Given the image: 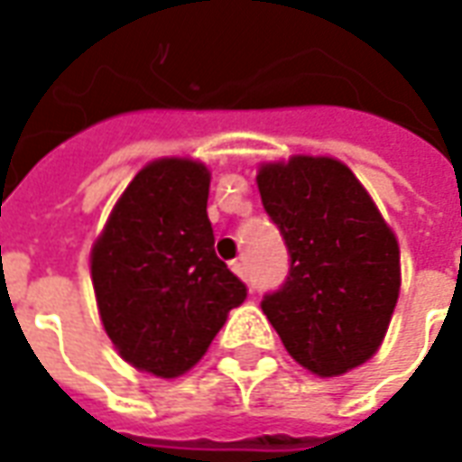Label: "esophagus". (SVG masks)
<instances>
[{
	"instance_id": "1",
	"label": "esophagus",
	"mask_w": 462,
	"mask_h": 462,
	"mask_svg": "<svg viewBox=\"0 0 462 462\" xmlns=\"http://www.w3.org/2000/svg\"><path fill=\"white\" fill-rule=\"evenodd\" d=\"M232 273H235V275H240L242 280L247 277V275H245V264H242V263H232Z\"/></svg>"
}]
</instances>
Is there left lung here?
Listing matches in <instances>:
<instances>
[{
    "instance_id": "8db88e82",
    "label": "left lung",
    "mask_w": 462,
    "mask_h": 462,
    "mask_svg": "<svg viewBox=\"0 0 462 462\" xmlns=\"http://www.w3.org/2000/svg\"><path fill=\"white\" fill-rule=\"evenodd\" d=\"M257 187L290 254L263 312L287 353L320 377L373 357L400 292V250L365 187L332 157L264 164Z\"/></svg>"
}]
</instances>
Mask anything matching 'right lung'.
Wrapping results in <instances>:
<instances>
[{"label": "right lung", "mask_w": 462, "mask_h": 462, "mask_svg": "<svg viewBox=\"0 0 462 462\" xmlns=\"http://www.w3.org/2000/svg\"><path fill=\"white\" fill-rule=\"evenodd\" d=\"M209 172L192 160L147 164L92 250L102 325L119 355L157 377L208 353L247 285L215 254Z\"/></svg>", "instance_id": "right-lung-1"}]
</instances>
